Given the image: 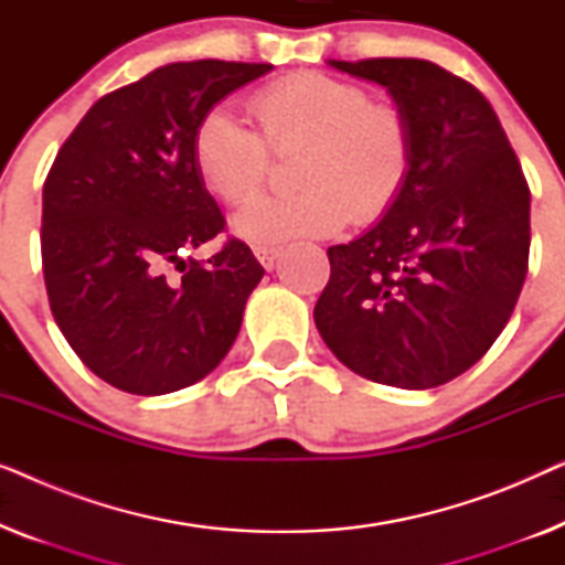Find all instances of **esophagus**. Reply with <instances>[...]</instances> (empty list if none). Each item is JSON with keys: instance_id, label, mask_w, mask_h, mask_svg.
<instances>
[{"instance_id": "esophagus-1", "label": "esophagus", "mask_w": 565, "mask_h": 565, "mask_svg": "<svg viewBox=\"0 0 565 565\" xmlns=\"http://www.w3.org/2000/svg\"><path fill=\"white\" fill-rule=\"evenodd\" d=\"M254 257L259 259V265L265 269H273L277 257H280V249L277 246H254Z\"/></svg>"}]
</instances>
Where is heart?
Returning a JSON list of instances; mask_svg holds the SVG:
<instances>
[{"label": "heart", "instance_id": "heart-1", "mask_svg": "<svg viewBox=\"0 0 565 565\" xmlns=\"http://www.w3.org/2000/svg\"><path fill=\"white\" fill-rule=\"evenodd\" d=\"M254 134L228 110L200 120L192 159L200 180L223 203H242L265 182L269 149L300 151L290 198H257L234 215L231 228L254 246L288 238L331 236L354 218L375 221L404 190L412 167V126L404 110L370 103L365 87L327 74H296L252 99Z\"/></svg>", "mask_w": 565, "mask_h": 565}]
</instances>
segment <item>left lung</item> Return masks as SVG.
I'll use <instances>...</instances> for the list:
<instances>
[{"instance_id":"obj_1","label":"left lung","mask_w":565,"mask_h":565,"mask_svg":"<svg viewBox=\"0 0 565 565\" xmlns=\"http://www.w3.org/2000/svg\"><path fill=\"white\" fill-rule=\"evenodd\" d=\"M329 66L388 89L414 149L383 218L329 246L316 329L352 373L435 388L473 367L514 311L527 275L530 188L473 84L424 58Z\"/></svg>"}]
</instances>
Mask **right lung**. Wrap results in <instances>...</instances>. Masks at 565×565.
<instances>
[{"mask_svg": "<svg viewBox=\"0 0 565 565\" xmlns=\"http://www.w3.org/2000/svg\"><path fill=\"white\" fill-rule=\"evenodd\" d=\"M269 64L180 61L97 99L43 184V275L61 334L97 377L164 396L218 367L265 275L238 238L205 265L184 259L221 234L200 180V120ZM177 266L183 275L167 278Z\"/></svg>", "mask_w": 565, "mask_h": 565, "instance_id": "1", "label": "right lung"}]
</instances>
